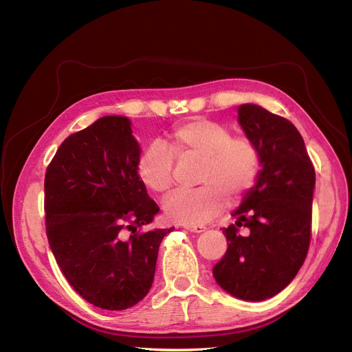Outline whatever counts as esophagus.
<instances>
[{
	"instance_id": "34e87169",
	"label": "esophagus",
	"mask_w": 352,
	"mask_h": 352,
	"mask_svg": "<svg viewBox=\"0 0 352 352\" xmlns=\"http://www.w3.org/2000/svg\"><path fill=\"white\" fill-rule=\"evenodd\" d=\"M186 230L189 232H195V233H201L206 230V226H199V225H194V226H185Z\"/></svg>"
}]
</instances>
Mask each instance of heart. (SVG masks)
<instances>
[{
  "mask_svg": "<svg viewBox=\"0 0 352 352\" xmlns=\"http://www.w3.org/2000/svg\"><path fill=\"white\" fill-rule=\"evenodd\" d=\"M175 160H199L195 182L177 190L163 204L168 220L185 226L201 225L235 204L257 184L261 151L247 135H232L223 123L197 117L173 127L163 145L151 144L138 158L136 173L153 194L164 195L175 184Z\"/></svg>",
  "mask_w": 352,
  "mask_h": 352,
  "instance_id": "b5f03b06",
  "label": "heart"
}]
</instances>
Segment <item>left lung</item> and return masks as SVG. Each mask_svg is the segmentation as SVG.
Masks as SVG:
<instances>
[{"mask_svg": "<svg viewBox=\"0 0 352 352\" xmlns=\"http://www.w3.org/2000/svg\"><path fill=\"white\" fill-rule=\"evenodd\" d=\"M242 129L261 151L257 184L223 229L228 250L212 267L216 282L230 295L263 301L292 282L311 241L316 170L296 127L255 104L238 109ZM245 227L243 236L239 228Z\"/></svg>", "mask_w": 352, "mask_h": 352, "instance_id": "obj_1", "label": "left lung"}]
</instances>
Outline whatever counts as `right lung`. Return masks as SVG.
I'll list each match as a JSON object with an SVG mask.
<instances>
[{
  "instance_id": "right-lung-1",
  "label": "right lung",
  "mask_w": 352,
  "mask_h": 352,
  "mask_svg": "<svg viewBox=\"0 0 352 352\" xmlns=\"http://www.w3.org/2000/svg\"><path fill=\"white\" fill-rule=\"evenodd\" d=\"M129 119L101 117L67 136L45 172V232L61 273L104 310L140 302L170 229L142 230L160 211L138 179Z\"/></svg>"
}]
</instances>
